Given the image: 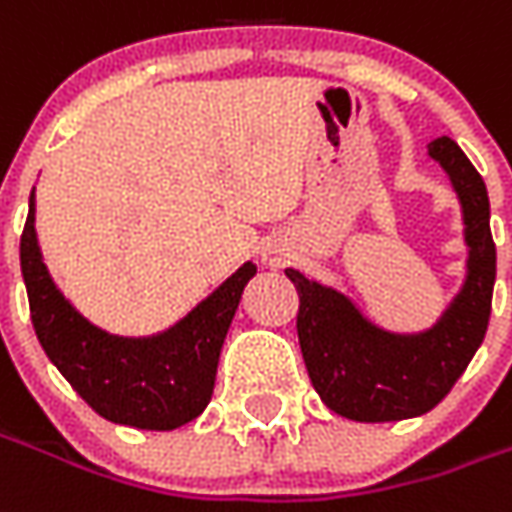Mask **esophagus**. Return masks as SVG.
<instances>
[{
    "label": "esophagus",
    "mask_w": 512,
    "mask_h": 512,
    "mask_svg": "<svg viewBox=\"0 0 512 512\" xmlns=\"http://www.w3.org/2000/svg\"><path fill=\"white\" fill-rule=\"evenodd\" d=\"M260 257H263L266 266L280 268L293 257V246L288 244V238H268L263 249H260Z\"/></svg>",
    "instance_id": "1"
}]
</instances>
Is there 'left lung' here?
<instances>
[{"mask_svg": "<svg viewBox=\"0 0 512 512\" xmlns=\"http://www.w3.org/2000/svg\"><path fill=\"white\" fill-rule=\"evenodd\" d=\"M460 205L466 274L427 330L399 332L366 316L352 296L285 268L299 291L296 332L321 402L352 421H402L441 402L480 349L496 282L491 202L485 182L452 138L427 146Z\"/></svg>", "mask_w": 512, "mask_h": 512, "instance_id": "8db88e82", "label": "left lung"}]
</instances>
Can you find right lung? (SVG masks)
<instances>
[{
	"label": "right lung",
	"instance_id": "right-lung-1",
	"mask_svg": "<svg viewBox=\"0 0 512 512\" xmlns=\"http://www.w3.org/2000/svg\"><path fill=\"white\" fill-rule=\"evenodd\" d=\"M257 266L246 260L216 291L155 335H116L82 316L57 288L35 232V188L21 235V277L35 335L46 357L96 413L138 430H177L202 416L213 396L221 346L246 282Z\"/></svg>",
	"mask_w": 512,
	"mask_h": 512
}]
</instances>
